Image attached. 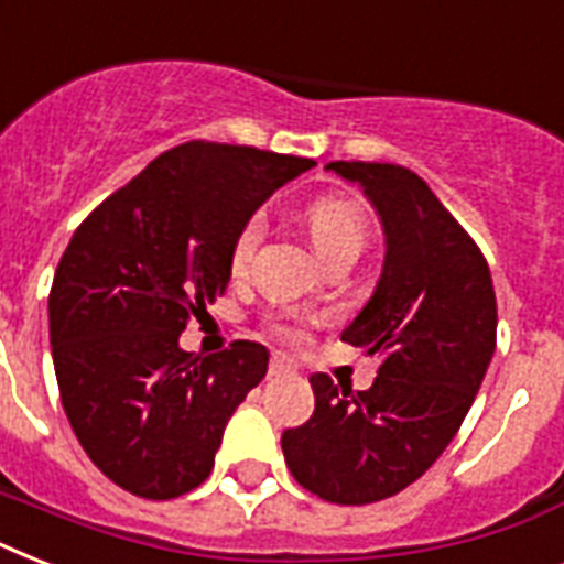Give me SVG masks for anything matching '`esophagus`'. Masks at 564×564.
Returning <instances> with one entry per match:
<instances>
[{"label":"esophagus","mask_w":564,"mask_h":564,"mask_svg":"<svg viewBox=\"0 0 564 564\" xmlns=\"http://www.w3.org/2000/svg\"><path fill=\"white\" fill-rule=\"evenodd\" d=\"M292 371V362L281 354H274L272 360H269V377H281V375H290Z\"/></svg>","instance_id":"1"}]
</instances>
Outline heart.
<instances>
[{
	"label": "heart",
	"instance_id": "heart-1",
	"mask_svg": "<svg viewBox=\"0 0 564 564\" xmlns=\"http://www.w3.org/2000/svg\"><path fill=\"white\" fill-rule=\"evenodd\" d=\"M304 219H307V230L313 246L327 263L343 260V257L362 254V248L369 242V213L357 198L351 195H318L304 207ZM265 219L260 213L248 216L242 221V228L237 230V237L230 242V274H246L251 257H254L257 246L263 242ZM265 330L281 339L286 345H299L307 336V318L290 316V313H274L265 318Z\"/></svg>",
	"mask_w": 564,
	"mask_h": 564
}]
</instances>
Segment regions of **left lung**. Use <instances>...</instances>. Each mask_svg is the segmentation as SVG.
<instances>
[{"instance_id": "8db88e82", "label": "left lung", "mask_w": 564, "mask_h": 564, "mask_svg": "<svg viewBox=\"0 0 564 564\" xmlns=\"http://www.w3.org/2000/svg\"><path fill=\"white\" fill-rule=\"evenodd\" d=\"M327 170L357 181L383 221V274L343 334L380 366L366 392L310 377L316 410L281 447L299 486L362 507L406 489L451 445L495 354L498 301L480 246L427 181L398 163Z\"/></svg>"}]
</instances>
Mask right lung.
Returning a JSON list of instances; mask_svg holds the SVG:
<instances>
[{"label": "right lung", "instance_id": "1", "mask_svg": "<svg viewBox=\"0 0 564 564\" xmlns=\"http://www.w3.org/2000/svg\"><path fill=\"white\" fill-rule=\"evenodd\" d=\"M316 163L189 140L154 158L75 228L48 292L61 403L108 480L170 500L213 471L225 424L265 377L263 345L195 357L178 336L230 278V242Z\"/></svg>", "mask_w": 564, "mask_h": 564}]
</instances>
